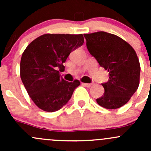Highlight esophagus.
I'll return each instance as SVG.
<instances>
[{
	"mask_svg": "<svg viewBox=\"0 0 151 151\" xmlns=\"http://www.w3.org/2000/svg\"><path fill=\"white\" fill-rule=\"evenodd\" d=\"M82 85H83V86L87 87V88H90V87L91 86V84H89V83H82Z\"/></svg>",
	"mask_w": 151,
	"mask_h": 151,
	"instance_id": "1",
	"label": "esophagus"
}]
</instances>
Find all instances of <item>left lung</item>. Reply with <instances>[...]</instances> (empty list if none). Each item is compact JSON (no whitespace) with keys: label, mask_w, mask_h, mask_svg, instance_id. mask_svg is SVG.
<instances>
[{"label":"left lung","mask_w":151,"mask_h":151,"mask_svg":"<svg viewBox=\"0 0 151 151\" xmlns=\"http://www.w3.org/2000/svg\"><path fill=\"white\" fill-rule=\"evenodd\" d=\"M84 36L89 52L109 72L108 81L101 84L104 93L97 103L106 109H118L130 100L139 87L140 64L136 52L112 33L99 31Z\"/></svg>","instance_id":"8db88e82"}]
</instances>
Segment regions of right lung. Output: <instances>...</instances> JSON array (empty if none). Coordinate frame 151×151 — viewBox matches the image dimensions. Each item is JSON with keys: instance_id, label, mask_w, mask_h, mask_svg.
Here are the masks:
<instances>
[{"instance_id": "add662e5", "label": "right lung", "mask_w": 151, "mask_h": 151, "mask_svg": "<svg viewBox=\"0 0 151 151\" xmlns=\"http://www.w3.org/2000/svg\"><path fill=\"white\" fill-rule=\"evenodd\" d=\"M84 43L83 34L46 33L30 42L20 61V77L29 96L39 108L55 112L67 104L79 80H63L58 69L70 53Z\"/></svg>"}]
</instances>
